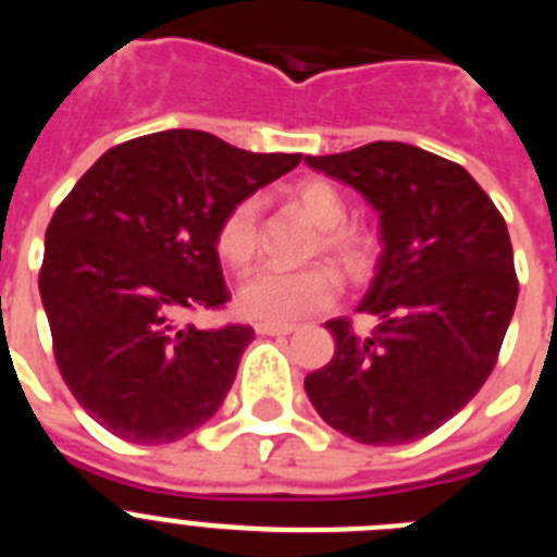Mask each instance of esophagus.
Masks as SVG:
<instances>
[{
	"instance_id": "34e87169",
	"label": "esophagus",
	"mask_w": 557,
	"mask_h": 557,
	"mask_svg": "<svg viewBox=\"0 0 557 557\" xmlns=\"http://www.w3.org/2000/svg\"><path fill=\"white\" fill-rule=\"evenodd\" d=\"M256 334H293L295 326L293 323H256Z\"/></svg>"
}]
</instances>
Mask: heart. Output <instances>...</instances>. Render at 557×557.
Masks as SVG:
<instances>
[{"instance_id":"obj_1","label":"heart","mask_w":557,"mask_h":557,"mask_svg":"<svg viewBox=\"0 0 557 557\" xmlns=\"http://www.w3.org/2000/svg\"><path fill=\"white\" fill-rule=\"evenodd\" d=\"M295 209L321 228L318 250L334 259L343 270L357 273L366 264V239L346 228V200L329 181L309 178L293 189ZM214 245L231 268H248L259 250V200H236L214 231ZM337 298V278L329 268L278 270L262 268L250 273L236 293L239 312L259 323H295L323 312Z\"/></svg>"}]
</instances>
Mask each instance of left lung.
Segmentation results:
<instances>
[{
	"mask_svg": "<svg viewBox=\"0 0 557 557\" xmlns=\"http://www.w3.org/2000/svg\"><path fill=\"white\" fill-rule=\"evenodd\" d=\"M379 214L382 253L359 312L326 329L334 357L304 379L318 416L359 444L430 435L469 405L499 357L519 282L508 225L469 172L405 141L307 156Z\"/></svg>",
	"mask_w": 557,
	"mask_h": 557,
	"instance_id": "obj_1",
	"label": "left lung"
}]
</instances>
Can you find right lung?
<instances>
[{
    "label": "right lung",
    "mask_w": 557,
    "mask_h": 557,
    "mask_svg": "<svg viewBox=\"0 0 557 557\" xmlns=\"http://www.w3.org/2000/svg\"><path fill=\"white\" fill-rule=\"evenodd\" d=\"M298 161L161 131L111 147L58 206L38 289L63 382L97 424L156 446L220 410L253 329L206 332L181 314L228 301L218 223Z\"/></svg>",
    "instance_id": "1"
}]
</instances>
